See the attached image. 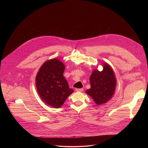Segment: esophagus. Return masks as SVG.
I'll return each mask as SVG.
<instances>
[{"label":"esophagus","mask_w":148,"mask_h":148,"mask_svg":"<svg viewBox=\"0 0 148 148\" xmlns=\"http://www.w3.org/2000/svg\"><path fill=\"white\" fill-rule=\"evenodd\" d=\"M75 91L77 92H82L83 91V88H76Z\"/></svg>","instance_id":"obj_1"}]
</instances>
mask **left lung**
Masks as SVG:
<instances>
[{
    "label": "left lung",
    "instance_id": "left-lung-1",
    "mask_svg": "<svg viewBox=\"0 0 148 148\" xmlns=\"http://www.w3.org/2000/svg\"><path fill=\"white\" fill-rule=\"evenodd\" d=\"M101 71L94 70L90 77L91 88L86 91L97 105H102L113 97L116 86V79L112 67L107 62L102 64Z\"/></svg>",
    "mask_w": 148,
    "mask_h": 148
}]
</instances>
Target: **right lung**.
I'll list each match as a JSON object with an SVG mask.
<instances>
[{"label":"right lung","mask_w":148,"mask_h":148,"mask_svg":"<svg viewBox=\"0 0 148 148\" xmlns=\"http://www.w3.org/2000/svg\"><path fill=\"white\" fill-rule=\"evenodd\" d=\"M64 63L57 58L45 61L40 68L36 77V86L41 99L53 108H60L73 92L63 76Z\"/></svg>","instance_id":"1"}]
</instances>
